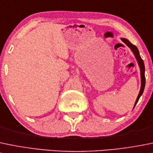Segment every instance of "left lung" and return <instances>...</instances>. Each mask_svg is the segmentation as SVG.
I'll list each match as a JSON object with an SVG mask.
<instances>
[{"mask_svg": "<svg viewBox=\"0 0 153 153\" xmlns=\"http://www.w3.org/2000/svg\"><path fill=\"white\" fill-rule=\"evenodd\" d=\"M122 40H123V42L124 43L126 44V45H128L130 48H131V51H133V53H134V55H135L136 59H137V62H138V64H139V66H140V75H141V87H140V93H139L138 96H137V100H136V102H135V105H136L137 102H138L139 99H140V96H141L142 93H143V90H144V87H145V83H146V78H145V74H144V72H145L144 63H143V60H142V58L140 57V54H139V51H138V49H137V47H136L134 45H133V44H131V42L128 40V39H122Z\"/></svg>", "mask_w": 153, "mask_h": 153, "instance_id": "8db88e82", "label": "left lung"}]
</instances>
